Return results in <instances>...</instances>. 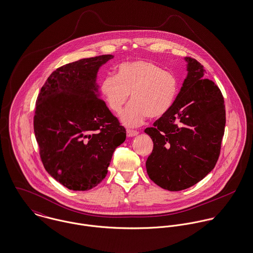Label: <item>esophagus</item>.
<instances>
[{
    "instance_id": "esophagus-1",
    "label": "esophagus",
    "mask_w": 253,
    "mask_h": 253,
    "mask_svg": "<svg viewBox=\"0 0 253 253\" xmlns=\"http://www.w3.org/2000/svg\"><path fill=\"white\" fill-rule=\"evenodd\" d=\"M126 134H127L128 137H135V136H137V135L139 134V132L136 131V130H130V129H128V130L126 131Z\"/></svg>"
}]
</instances>
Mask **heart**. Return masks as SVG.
Returning <instances> with one entry per match:
<instances>
[{
  "label": "heart",
  "mask_w": 253,
  "mask_h": 253,
  "mask_svg": "<svg viewBox=\"0 0 253 253\" xmlns=\"http://www.w3.org/2000/svg\"><path fill=\"white\" fill-rule=\"evenodd\" d=\"M100 92L113 113H118L127 102L131 103L120 113L126 127H137L145 118H157L168 113L178 92L175 76L156 64L137 60L120 64L116 76L108 75L100 84Z\"/></svg>",
  "instance_id": "1"
}]
</instances>
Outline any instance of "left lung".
<instances>
[{"mask_svg": "<svg viewBox=\"0 0 253 253\" xmlns=\"http://www.w3.org/2000/svg\"><path fill=\"white\" fill-rule=\"evenodd\" d=\"M187 76L168 113L146 128L153 149L145 167L149 178L169 191L195 185L214 168L224 135L223 96L205 79L204 67L184 58Z\"/></svg>", "mask_w": 253, "mask_h": 253, "instance_id": "8db88e82", "label": "left lung"}]
</instances>
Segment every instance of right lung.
Instances as JSON below:
<instances>
[{
    "label": "right lung",
    "mask_w": 253,
    "mask_h": 253,
    "mask_svg": "<svg viewBox=\"0 0 253 253\" xmlns=\"http://www.w3.org/2000/svg\"><path fill=\"white\" fill-rule=\"evenodd\" d=\"M113 55L84 58L54 71L36 103L34 132L47 172L70 190L85 191L107 175L126 131L101 100L100 68Z\"/></svg>",
    "instance_id": "right-lung-1"
}]
</instances>
